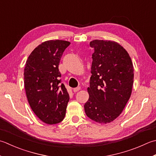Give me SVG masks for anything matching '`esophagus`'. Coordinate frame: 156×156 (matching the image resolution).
<instances>
[{"label":"esophagus","instance_id":"esophagus-1","mask_svg":"<svg viewBox=\"0 0 156 156\" xmlns=\"http://www.w3.org/2000/svg\"><path fill=\"white\" fill-rule=\"evenodd\" d=\"M80 87H76V88H74V89H73V91H74V93H76V92H78V91L80 90Z\"/></svg>","mask_w":156,"mask_h":156}]
</instances>
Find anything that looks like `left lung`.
<instances>
[{
    "instance_id": "8db88e82",
    "label": "left lung",
    "mask_w": 156,
    "mask_h": 156,
    "mask_svg": "<svg viewBox=\"0 0 156 156\" xmlns=\"http://www.w3.org/2000/svg\"><path fill=\"white\" fill-rule=\"evenodd\" d=\"M90 46L94 53L85 113L97 122L109 123L120 115L130 99L133 65L128 52L118 42L94 40Z\"/></svg>"
}]
</instances>
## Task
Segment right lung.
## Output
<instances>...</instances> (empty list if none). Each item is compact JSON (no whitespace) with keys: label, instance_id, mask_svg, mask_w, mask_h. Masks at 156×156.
<instances>
[{"label":"right lung","instance_id":"right-lung-1","mask_svg":"<svg viewBox=\"0 0 156 156\" xmlns=\"http://www.w3.org/2000/svg\"><path fill=\"white\" fill-rule=\"evenodd\" d=\"M70 42L51 40L35 48L26 61L24 86L28 103L40 120L48 124L62 122L66 115L69 94L61 84L59 64Z\"/></svg>","mask_w":156,"mask_h":156}]
</instances>
